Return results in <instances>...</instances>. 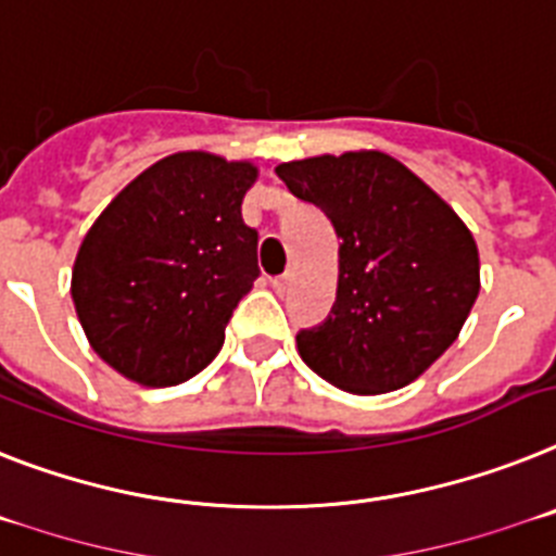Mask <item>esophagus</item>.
I'll use <instances>...</instances> for the list:
<instances>
[{
  "label": "esophagus",
  "instance_id": "34e87169",
  "mask_svg": "<svg viewBox=\"0 0 556 556\" xmlns=\"http://www.w3.org/2000/svg\"><path fill=\"white\" fill-rule=\"evenodd\" d=\"M270 286H274V291H277V293L288 291V286H291V274H282V277H274V279H270Z\"/></svg>",
  "mask_w": 556,
  "mask_h": 556
}]
</instances>
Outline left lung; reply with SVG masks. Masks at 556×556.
Segmentation results:
<instances>
[{
	"instance_id": "1",
	"label": "left lung",
	"mask_w": 556,
	"mask_h": 556,
	"mask_svg": "<svg viewBox=\"0 0 556 556\" xmlns=\"http://www.w3.org/2000/svg\"><path fill=\"white\" fill-rule=\"evenodd\" d=\"M291 194L333 223L339 288L296 348L316 376L353 395L407 387L446 353L480 291L472 231L395 157L358 149L279 163Z\"/></svg>"
}]
</instances>
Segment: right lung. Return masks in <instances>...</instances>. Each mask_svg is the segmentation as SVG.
I'll return each mask as SVG.
<instances>
[{"mask_svg":"<svg viewBox=\"0 0 556 556\" xmlns=\"http://www.w3.org/2000/svg\"><path fill=\"white\" fill-rule=\"evenodd\" d=\"M256 166L212 152L152 163L98 214L73 265V305L92 350L143 387L189 381L223 348L260 277L242 198Z\"/></svg>","mask_w":556,"mask_h":556,"instance_id":"1","label":"right lung"}]
</instances>
